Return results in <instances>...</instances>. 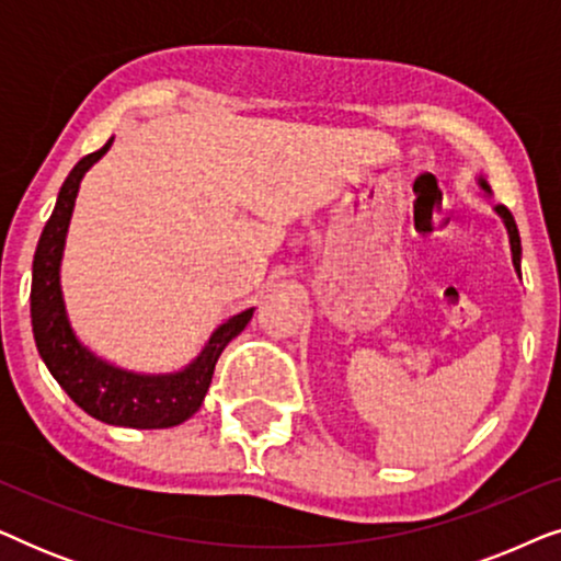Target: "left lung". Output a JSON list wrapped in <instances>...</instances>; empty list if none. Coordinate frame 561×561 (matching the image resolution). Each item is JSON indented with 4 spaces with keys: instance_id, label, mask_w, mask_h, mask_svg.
<instances>
[{
    "instance_id": "obj_1",
    "label": "left lung",
    "mask_w": 561,
    "mask_h": 561,
    "mask_svg": "<svg viewBox=\"0 0 561 561\" xmlns=\"http://www.w3.org/2000/svg\"><path fill=\"white\" fill-rule=\"evenodd\" d=\"M480 186L485 188V191H490L488 188V183L480 179ZM495 211L501 214V219H503V225H505V229H508V237H511V252H513V265H516V271H518V275H520V237H518V227H516V219H513V214L505 209L503 204H497L495 206Z\"/></svg>"
}]
</instances>
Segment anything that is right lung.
Here are the masks:
<instances>
[{
	"instance_id": "add662e5",
	"label": "right lung",
	"mask_w": 561,
	"mask_h": 561,
	"mask_svg": "<svg viewBox=\"0 0 561 561\" xmlns=\"http://www.w3.org/2000/svg\"><path fill=\"white\" fill-rule=\"evenodd\" d=\"M112 140L89 152L73 165L60 186L56 209L45 225L33 260V288H30V317L43 363L48 365L58 386L71 401L104 424L129 428H168L194 416L209 390L214 365L221 350L248 327L252 309L237 313L211 334L202 355L186 370L173 375H137L119 370L83 347L68 324L64 294H60V257L68 221L83 173L110 150Z\"/></svg>"
}]
</instances>
